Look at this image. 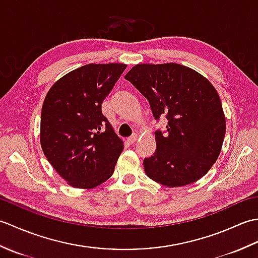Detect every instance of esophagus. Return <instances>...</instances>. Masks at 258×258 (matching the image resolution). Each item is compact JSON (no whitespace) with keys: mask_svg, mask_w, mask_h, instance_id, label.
<instances>
[{"mask_svg":"<svg viewBox=\"0 0 258 258\" xmlns=\"http://www.w3.org/2000/svg\"><path fill=\"white\" fill-rule=\"evenodd\" d=\"M136 140H138V135L134 134V135H132V136H130V138L127 139V142H128L130 144H133V143H135Z\"/></svg>","mask_w":258,"mask_h":258,"instance_id":"esophagus-1","label":"esophagus"}]
</instances>
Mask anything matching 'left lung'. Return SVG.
Returning a JSON list of instances; mask_svg holds the SVG:
<instances>
[{
    "label": "left lung",
    "mask_w": 258,
    "mask_h": 258,
    "mask_svg": "<svg viewBox=\"0 0 258 258\" xmlns=\"http://www.w3.org/2000/svg\"><path fill=\"white\" fill-rule=\"evenodd\" d=\"M150 103L156 120V150L144 158L147 176L168 187L196 182L220 155L226 124L221 98L204 76L176 63L138 64L125 75Z\"/></svg>",
    "instance_id": "obj_1"
}]
</instances>
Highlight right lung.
Masks as SVG:
<instances>
[{
	"label": "right lung",
	"instance_id": "obj_1",
	"mask_svg": "<svg viewBox=\"0 0 258 258\" xmlns=\"http://www.w3.org/2000/svg\"><path fill=\"white\" fill-rule=\"evenodd\" d=\"M125 64H87L64 75L47 92L41 114V146L54 169L76 188H93L112 176L123 142L102 113V103Z\"/></svg>",
	"mask_w": 258,
	"mask_h": 258
}]
</instances>
